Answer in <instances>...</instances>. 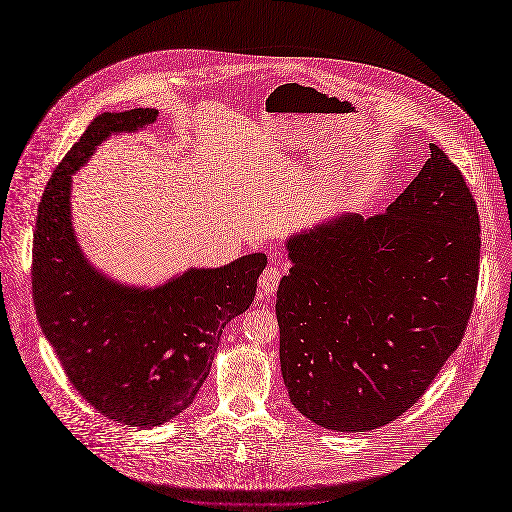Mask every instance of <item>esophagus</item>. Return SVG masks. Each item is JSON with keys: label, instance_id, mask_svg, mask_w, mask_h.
I'll list each match as a JSON object with an SVG mask.
<instances>
[{"label": "esophagus", "instance_id": "esophagus-1", "mask_svg": "<svg viewBox=\"0 0 512 512\" xmlns=\"http://www.w3.org/2000/svg\"><path fill=\"white\" fill-rule=\"evenodd\" d=\"M280 278H282V272H280V268L272 262V264L266 266V270L260 274V280H258L260 290H262L266 296H272V294L276 292L278 284H280Z\"/></svg>", "mask_w": 512, "mask_h": 512}]
</instances>
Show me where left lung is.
Listing matches in <instances>:
<instances>
[{
	"label": "left lung",
	"instance_id": "1",
	"mask_svg": "<svg viewBox=\"0 0 512 512\" xmlns=\"http://www.w3.org/2000/svg\"><path fill=\"white\" fill-rule=\"evenodd\" d=\"M276 292L290 402L336 432L406 412L458 348L476 296V202L448 156L430 158L384 214H344L286 242Z\"/></svg>",
	"mask_w": 512,
	"mask_h": 512
}]
</instances>
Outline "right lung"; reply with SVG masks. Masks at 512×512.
Wrapping results in <instances>:
<instances>
[{
    "instance_id": "1",
    "label": "right lung",
    "mask_w": 512,
    "mask_h": 512,
    "mask_svg": "<svg viewBox=\"0 0 512 512\" xmlns=\"http://www.w3.org/2000/svg\"><path fill=\"white\" fill-rule=\"evenodd\" d=\"M156 118L154 108L94 118L44 190L32 250L36 314L70 382L104 416L140 428L164 424L192 404L224 326L250 308L266 268L258 252L136 288L84 258L72 228V174L110 134Z\"/></svg>"
}]
</instances>
